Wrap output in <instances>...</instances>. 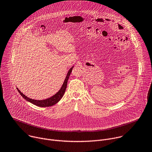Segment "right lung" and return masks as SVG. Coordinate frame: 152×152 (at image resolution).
Wrapping results in <instances>:
<instances>
[{"label":"right lung","instance_id":"add662e5","mask_svg":"<svg viewBox=\"0 0 152 152\" xmlns=\"http://www.w3.org/2000/svg\"><path fill=\"white\" fill-rule=\"evenodd\" d=\"M74 66H72V68H71V69L69 70V71L68 72V74L66 75V77L65 79V81L63 83V85L62 86L61 88L58 91V92H57L54 95H53V96L46 99H44V100H35V99H32L31 98H29L28 97H27L26 95H24L23 93H21L20 92V90L17 88L18 92L20 93V94L21 95V96L26 99V101L30 102V103H32L37 106L38 107H50V106H53L54 105H55L56 103H57L60 99H62V98L63 97L65 90L67 87V83H68V80L69 79V77L70 76V74L72 72V68Z\"/></svg>","mask_w":152,"mask_h":152}]
</instances>
